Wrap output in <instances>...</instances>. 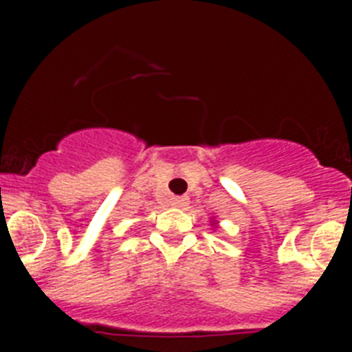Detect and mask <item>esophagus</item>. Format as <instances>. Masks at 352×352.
I'll return each mask as SVG.
<instances>
[{
  "label": "esophagus",
  "instance_id": "esophagus-1",
  "mask_svg": "<svg viewBox=\"0 0 352 352\" xmlns=\"http://www.w3.org/2000/svg\"><path fill=\"white\" fill-rule=\"evenodd\" d=\"M186 203H188V199H186L185 195H182V197L170 199V206H174V208H183Z\"/></svg>",
  "mask_w": 352,
  "mask_h": 352
}]
</instances>
